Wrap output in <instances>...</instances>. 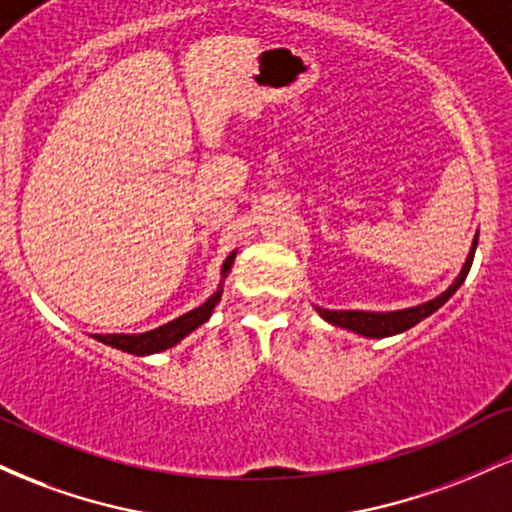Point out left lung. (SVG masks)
<instances>
[{
	"label": "left lung",
	"instance_id": "obj_1",
	"mask_svg": "<svg viewBox=\"0 0 512 512\" xmlns=\"http://www.w3.org/2000/svg\"><path fill=\"white\" fill-rule=\"evenodd\" d=\"M477 240L479 236H474L472 250H469L467 260L462 264V272L457 274V279L445 289L440 296L433 298V301H426L421 305H414V308H404V310H392V313H368V310H325L317 308L322 320H327L334 327H342V330H351L361 337H370V339H383V337H392V334H399L409 327H414L416 322H421L424 317L433 315L440 305H445L450 301V296L462 286V281L467 279L469 267H472L474 260V250H477Z\"/></svg>",
	"mask_w": 512,
	"mask_h": 512
}]
</instances>
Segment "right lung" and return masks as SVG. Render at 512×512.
<instances>
[{"label":"right lung","mask_w":512,"mask_h":512,"mask_svg":"<svg viewBox=\"0 0 512 512\" xmlns=\"http://www.w3.org/2000/svg\"><path fill=\"white\" fill-rule=\"evenodd\" d=\"M233 260H236V252H231V255L226 257V262H223V267H221L223 279H226V274L231 272ZM223 279H221L219 289H216L214 296H209L207 301L199 305V308L190 310V313H185V315L175 317V320H170L168 325H161V327H156V330L144 332V334H93V339H98V342L113 346V349L127 351V354H134V356H149V354H158V351H166V349H170V346H175L180 342V339H185L187 334L195 332L197 327H202L204 322L209 320L214 305L221 301Z\"/></svg>","instance_id":"add662e5"}]
</instances>
